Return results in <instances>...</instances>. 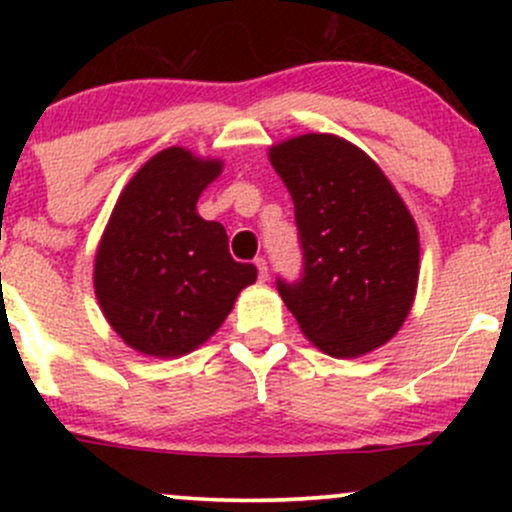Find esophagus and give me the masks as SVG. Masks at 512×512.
Instances as JSON below:
<instances>
[{
  "instance_id": "34e87169",
  "label": "esophagus",
  "mask_w": 512,
  "mask_h": 512,
  "mask_svg": "<svg viewBox=\"0 0 512 512\" xmlns=\"http://www.w3.org/2000/svg\"><path fill=\"white\" fill-rule=\"evenodd\" d=\"M255 267H257V274H260V281H267V276H269L267 260H264V257H257V260H255Z\"/></svg>"
}]
</instances>
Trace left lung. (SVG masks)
<instances>
[{
	"label": "left lung",
	"instance_id": "left-lung-1",
	"mask_svg": "<svg viewBox=\"0 0 512 512\" xmlns=\"http://www.w3.org/2000/svg\"><path fill=\"white\" fill-rule=\"evenodd\" d=\"M296 209L303 276L276 279L317 349L354 358L407 320L419 284V231L366 151L334 134H301L269 149Z\"/></svg>",
	"mask_w": 512,
	"mask_h": 512
}]
</instances>
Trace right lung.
<instances>
[{"label":"right lung","instance_id":"1","mask_svg":"<svg viewBox=\"0 0 512 512\" xmlns=\"http://www.w3.org/2000/svg\"><path fill=\"white\" fill-rule=\"evenodd\" d=\"M223 163L182 146L158 151L117 199L93 264V289L110 327L134 351L185 356L221 327L255 264L236 262L226 228L197 214Z\"/></svg>","mask_w":512,"mask_h":512}]
</instances>
